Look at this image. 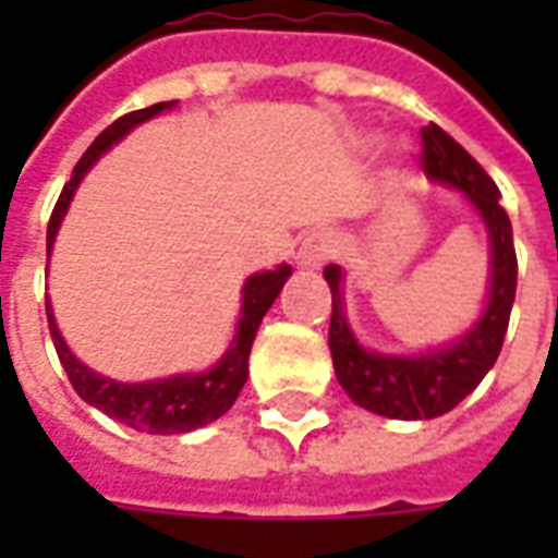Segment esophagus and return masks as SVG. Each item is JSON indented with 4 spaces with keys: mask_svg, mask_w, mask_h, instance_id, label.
<instances>
[{
    "mask_svg": "<svg viewBox=\"0 0 558 558\" xmlns=\"http://www.w3.org/2000/svg\"><path fill=\"white\" fill-rule=\"evenodd\" d=\"M338 254V242L331 232H311L302 242V251H299V263L304 268H319L323 263H328L331 256Z\"/></svg>",
    "mask_w": 558,
    "mask_h": 558,
    "instance_id": "esophagus-1",
    "label": "esophagus"
}]
</instances>
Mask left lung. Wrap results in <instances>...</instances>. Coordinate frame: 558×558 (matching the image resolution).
Here are the masks:
<instances>
[{
	"label": "left lung",
	"mask_w": 558,
	"mask_h": 558,
	"mask_svg": "<svg viewBox=\"0 0 558 558\" xmlns=\"http://www.w3.org/2000/svg\"><path fill=\"white\" fill-rule=\"evenodd\" d=\"M421 170L430 179L454 184L472 199L481 218L487 220L493 244L490 302L478 326L448 350L427 352L418 359H395L362 350L352 338L343 299H340V268L328 266L326 280L331 287V326L328 350L335 359L338 383L359 407L386 415V418H436L454 410L472 388L487 376L499 352L511 319L517 290L514 232L508 211L499 206V187L451 134L430 122L421 128Z\"/></svg>",
	"instance_id": "8db88e82"
}]
</instances>
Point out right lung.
<instances>
[{
  "label": "right lung",
  "mask_w": 558,
  "mask_h": 558,
  "mask_svg": "<svg viewBox=\"0 0 558 558\" xmlns=\"http://www.w3.org/2000/svg\"><path fill=\"white\" fill-rule=\"evenodd\" d=\"M167 107H172V101L151 104L146 110H134V113H125L116 119L113 125L104 128L98 140L92 143L83 158L77 160V167L71 172V182L62 187V194L56 199L53 215H50V223H47V251L53 247L56 230L62 223V215H65L68 203H71V194L74 187L83 179V172L89 170L92 163L98 160V155H104L107 148L113 146L116 140H122L134 125L146 122L151 116L163 113ZM292 275L290 266H280L275 271H263V275H254V278L244 283V302H242V319H239V335L232 340L230 352L220 359L208 374L196 376H170V379H158V383H134V386H125V383H113L107 376H98L95 371H89L86 364H80L71 352H68L65 340L59 338V328L53 323V314L47 307V323H50V338H53V347L59 352V362L65 367L71 386L77 391L80 398L92 403L95 410L107 412L110 418L122 421L128 427L143 433H187L203 427L208 421L220 418L223 412L230 410L239 391H242L244 379H247V355H251V347H254L256 328L263 323V316L271 307V302L278 299V292L283 290V283Z\"/></svg>",
  "instance_id": "add662e5"
}]
</instances>
